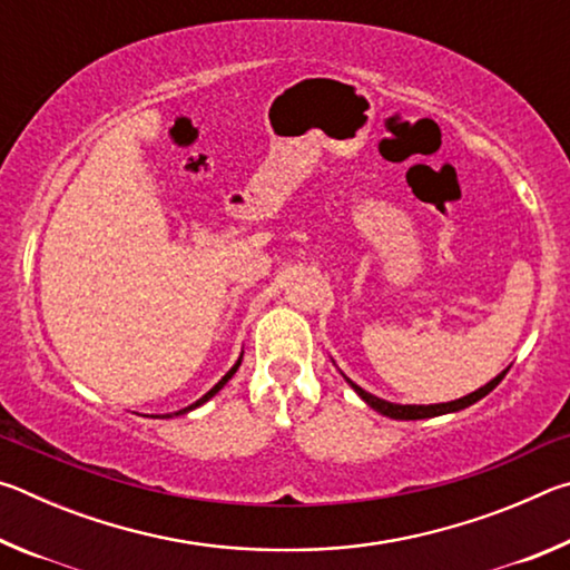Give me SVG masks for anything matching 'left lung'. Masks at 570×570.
I'll return each mask as SVG.
<instances>
[{
	"mask_svg": "<svg viewBox=\"0 0 570 570\" xmlns=\"http://www.w3.org/2000/svg\"><path fill=\"white\" fill-rule=\"evenodd\" d=\"M505 374H508V370L503 374H498L493 382H488L485 387H480L478 392L468 394V397L455 400V402H442V404H392V402H384L380 397H374V394L364 392L362 387H356V384L350 382V380H346V382H350L352 387H354V392L360 394V397L366 404H370L372 410H377L380 414H387V417H392V420H424V417H438V414H448V412H458V410L470 407V404H475L478 400L485 397V394L493 392L498 384L503 382Z\"/></svg>",
	"mask_w": 570,
	"mask_h": 570,
	"instance_id": "obj_1",
	"label": "left lung"
}]
</instances>
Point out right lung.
<instances>
[{"label": "right lung", "instance_id": "1", "mask_svg": "<svg viewBox=\"0 0 570 570\" xmlns=\"http://www.w3.org/2000/svg\"><path fill=\"white\" fill-rule=\"evenodd\" d=\"M238 364H240V360H238V362H236L234 366H230V370H228V374H226V377H224V380H220V382L216 384V387H214V390H210V392H206V394H204V397H200L198 402H193V404H190V407H186V410H180V412H176V414H186V412H190V410H196V407H200V404H204V402H208L210 397H214V394H216V392H218L220 387H224V384H226V382H228L230 377H234V374H236V370H238Z\"/></svg>", "mask_w": 570, "mask_h": 570}]
</instances>
